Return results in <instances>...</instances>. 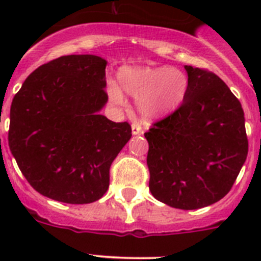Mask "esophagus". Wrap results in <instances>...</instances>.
Instances as JSON below:
<instances>
[{
    "mask_svg": "<svg viewBox=\"0 0 261 261\" xmlns=\"http://www.w3.org/2000/svg\"><path fill=\"white\" fill-rule=\"evenodd\" d=\"M132 133H133V135H141V133H142L141 124L133 123L132 124Z\"/></svg>",
    "mask_w": 261,
    "mask_h": 261,
    "instance_id": "esophagus-1",
    "label": "esophagus"
}]
</instances>
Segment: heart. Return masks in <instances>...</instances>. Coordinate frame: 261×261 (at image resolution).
<instances>
[{
    "instance_id": "obj_1",
    "label": "heart",
    "mask_w": 261,
    "mask_h": 261,
    "mask_svg": "<svg viewBox=\"0 0 261 261\" xmlns=\"http://www.w3.org/2000/svg\"><path fill=\"white\" fill-rule=\"evenodd\" d=\"M121 89L137 98V107L146 119L171 114L183 103L188 80L183 71L167 68H123L119 73ZM110 100L116 106L125 105L121 90L108 87Z\"/></svg>"
}]
</instances>
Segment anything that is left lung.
<instances>
[{
	"mask_svg": "<svg viewBox=\"0 0 261 261\" xmlns=\"http://www.w3.org/2000/svg\"><path fill=\"white\" fill-rule=\"evenodd\" d=\"M188 90L180 107L145 133L149 190L158 201L192 211L231 190L248 153L241 102L220 77L184 66Z\"/></svg>",
	"mask_w": 261,
	"mask_h": 261,
	"instance_id": "1",
	"label": "left lung"
}]
</instances>
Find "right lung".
<instances>
[{
    "instance_id": "add662e5",
    "label": "right lung",
    "mask_w": 261,
    "mask_h": 261,
    "mask_svg": "<svg viewBox=\"0 0 261 261\" xmlns=\"http://www.w3.org/2000/svg\"><path fill=\"white\" fill-rule=\"evenodd\" d=\"M106 65L94 55L61 56L32 71L14 96L9 146L40 195L90 204L107 192L132 128L99 115L108 100Z\"/></svg>"
}]
</instances>
